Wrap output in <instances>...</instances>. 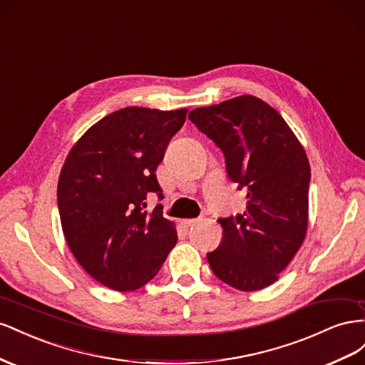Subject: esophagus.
Here are the masks:
<instances>
[{
  "instance_id": "1",
  "label": "esophagus",
  "mask_w": 365,
  "mask_h": 365,
  "mask_svg": "<svg viewBox=\"0 0 365 365\" xmlns=\"http://www.w3.org/2000/svg\"><path fill=\"white\" fill-rule=\"evenodd\" d=\"M197 222H199V220H197V218H186V220L182 222V225L185 227H190V226H194Z\"/></svg>"
}]
</instances>
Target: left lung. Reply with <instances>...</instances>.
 I'll return each instance as SVG.
<instances>
[{
  "label": "left lung",
  "instance_id": "8db88e82",
  "mask_svg": "<svg viewBox=\"0 0 365 365\" xmlns=\"http://www.w3.org/2000/svg\"><path fill=\"white\" fill-rule=\"evenodd\" d=\"M191 122L222 150L227 177L246 194L243 214L218 218L222 243L206 254L223 283L245 292L270 286L303 245L310 165L281 114L251 95L195 108Z\"/></svg>",
  "mask_w": 365,
  "mask_h": 365
}]
</instances>
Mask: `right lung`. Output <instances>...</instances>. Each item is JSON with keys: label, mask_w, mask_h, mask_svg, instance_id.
<instances>
[{"label": "right lung", "mask_w": 365, "mask_h": 365, "mask_svg": "<svg viewBox=\"0 0 365 365\" xmlns=\"http://www.w3.org/2000/svg\"><path fill=\"white\" fill-rule=\"evenodd\" d=\"M188 110L127 107L102 118L61 170L58 207L67 245L86 272L113 290H136L155 277L177 243L162 211H145L162 190L155 170Z\"/></svg>", "instance_id": "add662e5"}]
</instances>
